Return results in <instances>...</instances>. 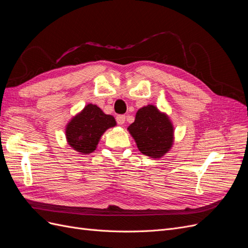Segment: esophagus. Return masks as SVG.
<instances>
[{"instance_id": "esophagus-1", "label": "esophagus", "mask_w": 248, "mask_h": 248, "mask_svg": "<svg viewBox=\"0 0 248 248\" xmlns=\"http://www.w3.org/2000/svg\"><path fill=\"white\" fill-rule=\"evenodd\" d=\"M125 119H126V117H125V116H123V115L117 116V118H116V120H117V123H118L119 125H123V124L125 123Z\"/></svg>"}]
</instances>
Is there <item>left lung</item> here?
<instances>
[{"label":"left lung","instance_id":"1","mask_svg":"<svg viewBox=\"0 0 248 248\" xmlns=\"http://www.w3.org/2000/svg\"><path fill=\"white\" fill-rule=\"evenodd\" d=\"M128 130L140 151L151 158H160L174 141V127L169 117L149 104L138 110Z\"/></svg>","mask_w":248,"mask_h":248}]
</instances>
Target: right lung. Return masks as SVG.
Listing matches in <instances>:
<instances>
[{"mask_svg":"<svg viewBox=\"0 0 248 248\" xmlns=\"http://www.w3.org/2000/svg\"><path fill=\"white\" fill-rule=\"evenodd\" d=\"M115 118L107 115L95 104H88L66 126V139L73 150L80 154L92 153L102 134L116 126Z\"/></svg>","mask_w":248,"mask_h":248,"instance_id":"right-lung-1","label":"right lung"}]
</instances>
